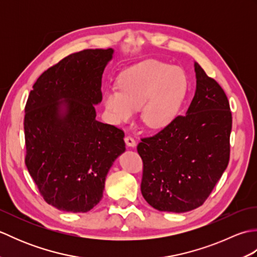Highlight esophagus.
I'll return each mask as SVG.
<instances>
[{
    "mask_svg": "<svg viewBox=\"0 0 257 257\" xmlns=\"http://www.w3.org/2000/svg\"><path fill=\"white\" fill-rule=\"evenodd\" d=\"M124 143L129 147H135L136 146V140L132 137V136H125L124 137Z\"/></svg>",
    "mask_w": 257,
    "mask_h": 257,
    "instance_id": "obj_1",
    "label": "esophagus"
}]
</instances>
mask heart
Returning a JSON list of instances; mask_svg holds the SVG:
<instances>
[{
	"label": "heart",
	"mask_w": 257,
	"mask_h": 257,
	"mask_svg": "<svg viewBox=\"0 0 257 257\" xmlns=\"http://www.w3.org/2000/svg\"><path fill=\"white\" fill-rule=\"evenodd\" d=\"M119 88L110 87L102 96L103 106L112 123L132 119L141 107V120L149 128H162L176 118L187 92L182 69L146 61L120 75Z\"/></svg>",
	"instance_id": "obj_1"
}]
</instances>
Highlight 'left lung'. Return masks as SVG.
<instances>
[{"mask_svg":"<svg viewBox=\"0 0 257 257\" xmlns=\"http://www.w3.org/2000/svg\"><path fill=\"white\" fill-rule=\"evenodd\" d=\"M196 90L187 112L152 137L141 138V193L159 211L201 206L230 161L232 112L224 90L194 63Z\"/></svg>","mask_w":257,"mask_h":257,"instance_id":"obj_1","label":"left lung"}]
</instances>
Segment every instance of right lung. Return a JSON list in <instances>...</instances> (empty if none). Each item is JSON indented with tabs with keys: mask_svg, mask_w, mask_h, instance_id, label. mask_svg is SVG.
<instances>
[{
	"mask_svg": "<svg viewBox=\"0 0 257 257\" xmlns=\"http://www.w3.org/2000/svg\"><path fill=\"white\" fill-rule=\"evenodd\" d=\"M112 48L70 54L45 70L25 106V165L41 195L58 210L99 203L105 180L125 150L124 133L96 120L101 78Z\"/></svg>",
	"mask_w": 257,
	"mask_h": 257,
	"instance_id": "1",
	"label": "right lung"
}]
</instances>
